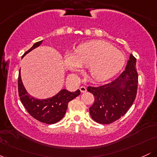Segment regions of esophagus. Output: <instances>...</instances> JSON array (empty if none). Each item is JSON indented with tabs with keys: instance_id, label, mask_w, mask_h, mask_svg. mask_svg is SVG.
Here are the masks:
<instances>
[{
	"instance_id": "1",
	"label": "esophagus",
	"mask_w": 157,
	"mask_h": 157,
	"mask_svg": "<svg viewBox=\"0 0 157 157\" xmlns=\"http://www.w3.org/2000/svg\"><path fill=\"white\" fill-rule=\"evenodd\" d=\"M80 90L82 93H85L86 92V91H87V89H86V87H85V86H81L80 88Z\"/></svg>"
}]
</instances>
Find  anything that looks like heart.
<instances>
[{
    "mask_svg": "<svg viewBox=\"0 0 157 157\" xmlns=\"http://www.w3.org/2000/svg\"><path fill=\"white\" fill-rule=\"evenodd\" d=\"M125 63V56L109 43L91 40L80 45L75 54L68 53L64 57L66 69L77 73L82 67H90L94 80L105 81L121 71Z\"/></svg>",
    "mask_w": 157,
    "mask_h": 157,
    "instance_id": "obj_1",
    "label": "heart"
}]
</instances>
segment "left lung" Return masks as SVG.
Returning <instances> with one entry per match:
<instances>
[{"mask_svg":"<svg viewBox=\"0 0 157 157\" xmlns=\"http://www.w3.org/2000/svg\"><path fill=\"white\" fill-rule=\"evenodd\" d=\"M136 63V58L131 55L125 70L117 78L99 87L87 88L94 97L89 112L95 122L104 125L112 123L125 115L133 105L138 86Z\"/></svg>","mask_w":157,"mask_h":157,"instance_id":"8db88e82","label":"left lung"}]
</instances>
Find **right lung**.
<instances>
[{
    "label": "right lung",
    "instance_id": "right-lung-1",
    "mask_svg": "<svg viewBox=\"0 0 157 157\" xmlns=\"http://www.w3.org/2000/svg\"><path fill=\"white\" fill-rule=\"evenodd\" d=\"M42 42L43 40H40L35 43L31 48L25 52L23 57L32 49L39 46ZM17 86L20 100L28 113L33 118L46 124H54L60 121L66 113L68 102L80 94V90H77L75 92H70L67 90L63 89L51 98L37 100L26 92L21 80L20 71Z\"/></svg>",
    "mask_w": 157,
    "mask_h": 157
}]
</instances>
